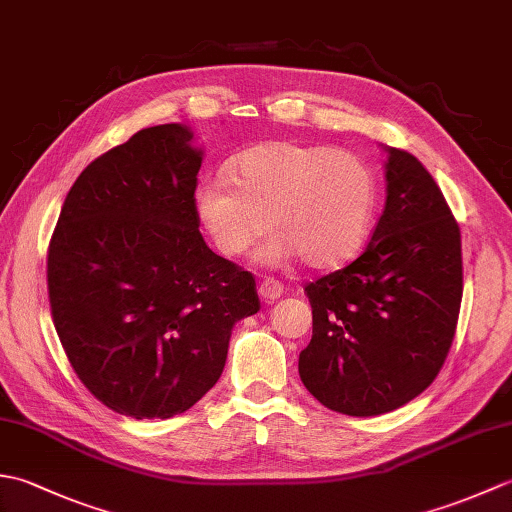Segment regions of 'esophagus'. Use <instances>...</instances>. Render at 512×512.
Masks as SVG:
<instances>
[{
	"instance_id": "1",
	"label": "esophagus",
	"mask_w": 512,
	"mask_h": 512,
	"mask_svg": "<svg viewBox=\"0 0 512 512\" xmlns=\"http://www.w3.org/2000/svg\"><path fill=\"white\" fill-rule=\"evenodd\" d=\"M281 295H284V286L279 284L277 279H264L262 284H259V297L266 299V301H275L279 299Z\"/></svg>"
}]
</instances>
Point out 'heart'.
Segmentation results:
<instances>
[{"label": "heart", "instance_id": "obj_1", "mask_svg": "<svg viewBox=\"0 0 512 512\" xmlns=\"http://www.w3.org/2000/svg\"><path fill=\"white\" fill-rule=\"evenodd\" d=\"M376 173L354 151L332 145L266 143L246 149L195 189V213L224 255H242L270 228L266 262L299 255L312 268L352 259L369 235Z\"/></svg>", "mask_w": 512, "mask_h": 512}]
</instances>
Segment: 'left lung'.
Masks as SVG:
<instances>
[{
    "mask_svg": "<svg viewBox=\"0 0 512 512\" xmlns=\"http://www.w3.org/2000/svg\"><path fill=\"white\" fill-rule=\"evenodd\" d=\"M387 200L363 253L306 286L312 339L299 376L345 416L394 411L444 365L462 303V237L447 200L409 151L387 147Z\"/></svg>",
    "mask_w": 512,
    "mask_h": 512,
    "instance_id": "obj_1",
    "label": "left lung"
}]
</instances>
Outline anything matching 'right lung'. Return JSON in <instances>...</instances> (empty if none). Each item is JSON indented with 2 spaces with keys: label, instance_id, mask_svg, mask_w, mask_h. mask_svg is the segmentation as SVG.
I'll return each mask as SVG.
<instances>
[{
  "label": "right lung",
  "instance_id": "1",
  "mask_svg": "<svg viewBox=\"0 0 512 512\" xmlns=\"http://www.w3.org/2000/svg\"><path fill=\"white\" fill-rule=\"evenodd\" d=\"M189 127L140 129L92 160L48 246L52 321L76 376L123 416L171 418L209 391L255 277L200 233Z\"/></svg>",
  "mask_w": 512,
  "mask_h": 512
}]
</instances>
